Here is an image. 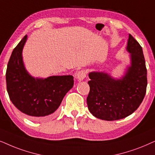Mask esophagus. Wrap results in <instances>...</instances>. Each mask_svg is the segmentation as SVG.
I'll return each instance as SVG.
<instances>
[{
	"mask_svg": "<svg viewBox=\"0 0 155 155\" xmlns=\"http://www.w3.org/2000/svg\"><path fill=\"white\" fill-rule=\"evenodd\" d=\"M86 74H87V71L85 70H82L80 71H78L75 75V78L78 81H82L85 79L86 77Z\"/></svg>",
	"mask_w": 155,
	"mask_h": 155,
	"instance_id": "34e87169",
	"label": "esophagus"
}]
</instances>
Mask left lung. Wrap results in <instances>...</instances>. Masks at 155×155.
<instances>
[{
	"instance_id": "8db88e82",
	"label": "left lung",
	"mask_w": 155,
	"mask_h": 155,
	"mask_svg": "<svg viewBox=\"0 0 155 155\" xmlns=\"http://www.w3.org/2000/svg\"><path fill=\"white\" fill-rule=\"evenodd\" d=\"M127 51L130 65L124 75L114 78L104 72L89 73L87 104L90 113L99 119L113 121L127 117L139 107L146 93L147 79L142 48L129 34Z\"/></svg>"
}]
</instances>
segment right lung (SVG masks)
Listing matches in <instances>:
<instances>
[{
    "label": "right lung",
    "mask_w": 155,
    "mask_h": 155,
    "mask_svg": "<svg viewBox=\"0 0 155 155\" xmlns=\"http://www.w3.org/2000/svg\"><path fill=\"white\" fill-rule=\"evenodd\" d=\"M28 36L14 48L8 63L5 79L10 100L17 109L37 120L53 117L66 93L74 85L73 76H31L24 65L22 52Z\"/></svg>",
    "instance_id": "right-lung-1"
}]
</instances>
